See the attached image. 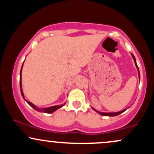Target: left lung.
Returning a JSON list of instances; mask_svg holds the SVG:
<instances>
[{"mask_svg":"<svg viewBox=\"0 0 154 154\" xmlns=\"http://www.w3.org/2000/svg\"><path fill=\"white\" fill-rule=\"evenodd\" d=\"M131 55H132V58H133L134 61H135V65H136V67H137V71H138V73H139V79H140V72H139L138 66H137V63H136L135 58V56H133V54H131ZM94 110H95V111H97V112H98V114H100V115H103V116H117V115H119V114H121V113H122V112H124V111H126V109H124V110L121 111H119V112H114H114L104 113V112H100V111H96V110H95V109H94Z\"/></svg>","mask_w":154,"mask_h":154,"instance_id":"left-lung-1","label":"left lung"}]
</instances>
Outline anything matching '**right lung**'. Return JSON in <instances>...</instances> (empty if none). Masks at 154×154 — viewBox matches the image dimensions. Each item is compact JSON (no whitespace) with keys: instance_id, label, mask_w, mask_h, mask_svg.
I'll use <instances>...</instances> for the list:
<instances>
[{"instance_id":"right-lung-1","label":"right lung","mask_w":154,"mask_h":154,"mask_svg":"<svg viewBox=\"0 0 154 154\" xmlns=\"http://www.w3.org/2000/svg\"><path fill=\"white\" fill-rule=\"evenodd\" d=\"M22 66H23V64L22 66V68H21V71H20V79H19V85H20V91H21V94H22V97L24 98V93H23L22 92ZM25 100V99H24ZM26 103L29 104V106H30L31 107H32L33 109H35L36 111H39V112H44V113H47V114H51V113H53L55 111L57 110L58 109H59V108L62 107L63 105H57V106H51V107H48V108H43V109H41V108H38L37 106H35L34 104H32L31 103V102L29 101H27V100H26Z\"/></svg>"}]
</instances>
